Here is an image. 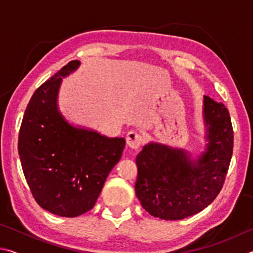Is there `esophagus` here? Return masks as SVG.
<instances>
[{
    "label": "esophagus",
    "mask_w": 253,
    "mask_h": 253,
    "mask_svg": "<svg viewBox=\"0 0 253 253\" xmlns=\"http://www.w3.org/2000/svg\"><path fill=\"white\" fill-rule=\"evenodd\" d=\"M145 142V138L142 134L135 130L128 131L126 135V143L132 149H138Z\"/></svg>",
    "instance_id": "34e87169"
}]
</instances>
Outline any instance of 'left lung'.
Listing matches in <instances>:
<instances>
[{"label":"left lung","instance_id":"8db88e82","mask_svg":"<svg viewBox=\"0 0 253 253\" xmlns=\"http://www.w3.org/2000/svg\"><path fill=\"white\" fill-rule=\"evenodd\" d=\"M204 151L151 142L136 157L135 192L142 207L163 220H182L213 202L223 186L233 152V129L222 102L203 97Z\"/></svg>","mask_w":253,"mask_h":253}]
</instances>
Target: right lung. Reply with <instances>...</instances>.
Masks as SVG:
<instances>
[{
    "label": "right lung",
    "mask_w": 253,
    "mask_h": 253,
    "mask_svg": "<svg viewBox=\"0 0 253 253\" xmlns=\"http://www.w3.org/2000/svg\"><path fill=\"white\" fill-rule=\"evenodd\" d=\"M70 61L41 84L30 99L19 132L23 174L37 203L59 216L81 215L95 205L125 138H110L74 126L58 107L62 78L78 69Z\"/></svg>",
    "instance_id": "1"
}]
</instances>
